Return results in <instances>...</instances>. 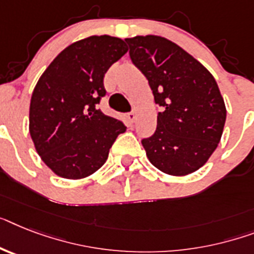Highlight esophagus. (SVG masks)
I'll use <instances>...</instances> for the list:
<instances>
[{
  "instance_id": "esophagus-1",
  "label": "esophagus",
  "mask_w": 254,
  "mask_h": 254,
  "mask_svg": "<svg viewBox=\"0 0 254 254\" xmlns=\"http://www.w3.org/2000/svg\"><path fill=\"white\" fill-rule=\"evenodd\" d=\"M127 118H128V121L129 122H135L136 121V113L135 112H131V113H128V114H127Z\"/></svg>"
}]
</instances>
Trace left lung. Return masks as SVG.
<instances>
[{"mask_svg": "<svg viewBox=\"0 0 254 254\" xmlns=\"http://www.w3.org/2000/svg\"><path fill=\"white\" fill-rule=\"evenodd\" d=\"M129 57L148 79L162 108L156 132L141 140L153 166L182 177L204 166L217 149L226 106L217 81L197 60L173 41L148 35L126 39Z\"/></svg>", "mask_w": 254, "mask_h": 254, "instance_id": "1", "label": "left lung"}]
</instances>
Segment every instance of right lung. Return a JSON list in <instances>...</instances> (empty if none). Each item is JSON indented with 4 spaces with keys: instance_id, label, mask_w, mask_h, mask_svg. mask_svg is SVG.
Segmentation results:
<instances>
[{
    "instance_id": "obj_1",
    "label": "right lung",
    "mask_w": 254,
    "mask_h": 254,
    "mask_svg": "<svg viewBox=\"0 0 254 254\" xmlns=\"http://www.w3.org/2000/svg\"><path fill=\"white\" fill-rule=\"evenodd\" d=\"M126 52L118 37H87L62 50L37 81L29 133L41 160L58 177L81 179L96 173L127 128L96 108L106 94V71Z\"/></svg>"
}]
</instances>
